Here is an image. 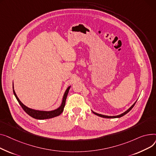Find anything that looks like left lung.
<instances>
[{"label": "left lung", "instance_id": "obj_1", "mask_svg": "<svg viewBox=\"0 0 156 156\" xmlns=\"http://www.w3.org/2000/svg\"><path fill=\"white\" fill-rule=\"evenodd\" d=\"M135 103H136V102L129 109H127V110L125 112H124L123 113H122V114H121V115H117V116H106V115H101V114H98V113H95V112H93L96 115H98V116H100V117H103V118H120V117H122V116H124L125 115H126V113H129L131 109L133 108V107L134 106V105H135Z\"/></svg>", "mask_w": 156, "mask_h": 156}]
</instances>
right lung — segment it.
I'll return each mask as SVG.
<instances>
[{
    "label": "right lung",
    "instance_id": "obj_1",
    "mask_svg": "<svg viewBox=\"0 0 156 156\" xmlns=\"http://www.w3.org/2000/svg\"><path fill=\"white\" fill-rule=\"evenodd\" d=\"M70 86H69L67 89V90H66L65 94H64L63 97L62 103L61 106L58 108L55 109V110L50 111V112L34 110V109L27 108L24 105H23L21 102V101L19 99V98H17V95L15 93V91L14 90V86H13V93H14V94L16 99L17 100L18 103H20V105H21L22 108L24 109V111L27 115H29L30 116H31V117H33L35 119H38V120H44V119H49V118H53V117L57 116L60 115L63 112L64 106H65V105H66V101L68 93H69V90L70 89Z\"/></svg>",
    "mask_w": 156,
    "mask_h": 156
}]
</instances>
